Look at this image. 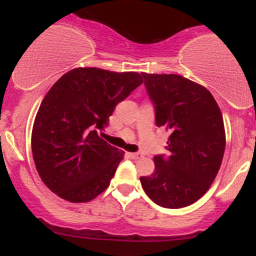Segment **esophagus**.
I'll return each instance as SVG.
<instances>
[{
    "mask_svg": "<svg viewBox=\"0 0 256 256\" xmlns=\"http://www.w3.org/2000/svg\"><path fill=\"white\" fill-rule=\"evenodd\" d=\"M128 155L132 160H138V158H142V154H140V152H128Z\"/></svg>",
    "mask_w": 256,
    "mask_h": 256,
    "instance_id": "obj_1",
    "label": "esophagus"
}]
</instances>
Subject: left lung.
I'll return each mask as SVG.
<instances>
[{
    "label": "left lung",
    "mask_w": 256,
    "mask_h": 256,
    "mask_svg": "<svg viewBox=\"0 0 256 256\" xmlns=\"http://www.w3.org/2000/svg\"><path fill=\"white\" fill-rule=\"evenodd\" d=\"M142 76L156 126L171 134L166 146L168 155H155V171L140 177V184L161 207H186L204 195L222 165V112L210 91L182 76Z\"/></svg>",
    "instance_id": "left-lung-1"
}]
</instances>
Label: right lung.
I'll return each instance as SVG.
<instances>
[{
	"instance_id": "right-lung-1",
	"label": "right lung",
	"mask_w": 256,
	"mask_h": 256,
	"mask_svg": "<svg viewBox=\"0 0 256 256\" xmlns=\"http://www.w3.org/2000/svg\"><path fill=\"white\" fill-rule=\"evenodd\" d=\"M142 83L136 72L80 67L52 85L37 112L31 138L37 172L52 192L77 204L107 189L124 152L98 132L108 126L116 106Z\"/></svg>"
}]
</instances>
